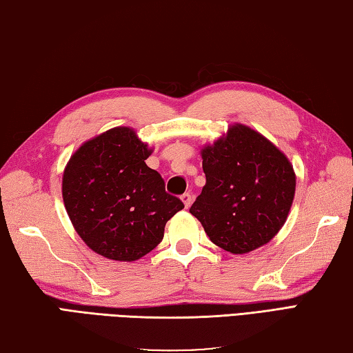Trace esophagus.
<instances>
[{
    "label": "esophagus",
    "instance_id": "34e87169",
    "mask_svg": "<svg viewBox=\"0 0 353 353\" xmlns=\"http://www.w3.org/2000/svg\"><path fill=\"white\" fill-rule=\"evenodd\" d=\"M181 201L184 203V208H185V209L190 208V204H192V195L189 194V192H185V194L181 195Z\"/></svg>",
    "mask_w": 353,
    "mask_h": 353
}]
</instances>
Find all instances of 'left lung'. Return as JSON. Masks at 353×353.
<instances>
[{"label": "left lung", "instance_id": "1", "mask_svg": "<svg viewBox=\"0 0 353 353\" xmlns=\"http://www.w3.org/2000/svg\"><path fill=\"white\" fill-rule=\"evenodd\" d=\"M205 185L190 214L210 241L248 254L274 238L288 219L296 176L283 152L244 124L201 149Z\"/></svg>", "mask_w": 353, "mask_h": 353}]
</instances>
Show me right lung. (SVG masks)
I'll return each instance as SVG.
<instances>
[{
  "mask_svg": "<svg viewBox=\"0 0 353 353\" xmlns=\"http://www.w3.org/2000/svg\"><path fill=\"white\" fill-rule=\"evenodd\" d=\"M152 149L130 128L85 141L63 174V199L77 234L115 261H137L161 243L165 223L184 208L145 164Z\"/></svg>",
  "mask_w": 353,
  "mask_h": 353,
  "instance_id": "obj_1",
  "label": "right lung"
}]
</instances>
